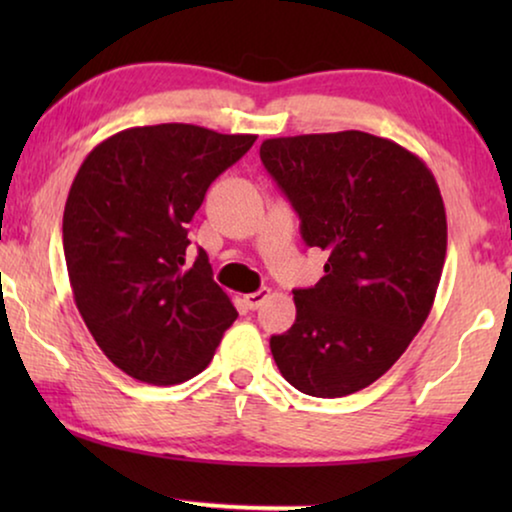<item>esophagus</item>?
I'll use <instances>...</instances> for the list:
<instances>
[{"label": "esophagus", "instance_id": "34e87169", "mask_svg": "<svg viewBox=\"0 0 512 512\" xmlns=\"http://www.w3.org/2000/svg\"><path fill=\"white\" fill-rule=\"evenodd\" d=\"M268 298H270V289H258V291L247 293V296H244V305H247L249 310H258V307H261Z\"/></svg>", "mask_w": 512, "mask_h": 512}]
</instances>
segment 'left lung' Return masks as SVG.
I'll return each mask as SVG.
<instances>
[{
	"label": "left lung",
	"mask_w": 512,
	"mask_h": 512,
	"mask_svg": "<svg viewBox=\"0 0 512 512\" xmlns=\"http://www.w3.org/2000/svg\"><path fill=\"white\" fill-rule=\"evenodd\" d=\"M261 160L307 247L328 254L326 275L293 291L296 321L272 335V356L307 396L356 394L429 317L447 251L443 195L422 158L361 130L265 139Z\"/></svg>",
	"instance_id": "left-lung-1"
}]
</instances>
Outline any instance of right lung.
Masks as SVG:
<instances>
[{"instance_id": "obj_1", "label": "right lung", "mask_w": 512, "mask_h": 512, "mask_svg": "<svg viewBox=\"0 0 512 512\" xmlns=\"http://www.w3.org/2000/svg\"><path fill=\"white\" fill-rule=\"evenodd\" d=\"M256 135L188 123L128 128L88 153L69 188L62 244L76 307L104 356L139 382L179 384L212 361L237 310L188 223Z\"/></svg>"}]
</instances>
